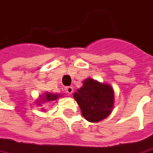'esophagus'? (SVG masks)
I'll list each match as a JSON object with an SVG mask.
<instances>
[{"label": "esophagus", "mask_w": 153, "mask_h": 153, "mask_svg": "<svg viewBox=\"0 0 153 153\" xmlns=\"http://www.w3.org/2000/svg\"><path fill=\"white\" fill-rule=\"evenodd\" d=\"M65 92L68 95H71L74 92V88L71 87V86H69V87H65Z\"/></svg>", "instance_id": "34e87169"}]
</instances>
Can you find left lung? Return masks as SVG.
Instances as JSON below:
<instances>
[{"label":"left lung","instance_id":"obj_1","mask_svg":"<svg viewBox=\"0 0 153 153\" xmlns=\"http://www.w3.org/2000/svg\"><path fill=\"white\" fill-rule=\"evenodd\" d=\"M74 99L79 104L84 118L91 123H98L106 118L114 110L113 87L91 78L84 80L83 86L74 93Z\"/></svg>","mask_w":153,"mask_h":153}]
</instances>
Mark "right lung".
Wrapping results in <instances>:
<instances>
[{
	"instance_id": "add662e5",
	"label": "right lung",
	"mask_w": 153,
	"mask_h": 153,
	"mask_svg": "<svg viewBox=\"0 0 153 153\" xmlns=\"http://www.w3.org/2000/svg\"><path fill=\"white\" fill-rule=\"evenodd\" d=\"M61 94H51L50 92H46L45 93L41 96H39V99L36 101V103L39 105V106H42V103L43 102H54L55 100H57V99L60 98ZM42 111H45V108H41Z\"/></svg>"
}]
</instances>
